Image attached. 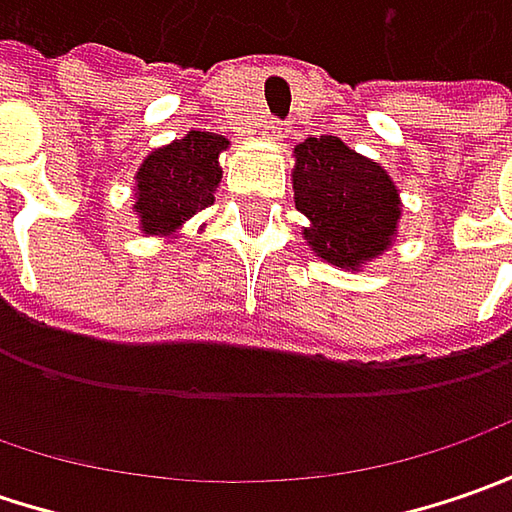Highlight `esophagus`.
I'll return each instance as SVG.
<instances>
[{
  "instance_id": "34e87169",
  "label": "esophagus",
  "mask_w": 512,
  "mask_h": 512,
  "mask_svg": "<svg viewBox=\"0 0 512 512\" xmlns=\"http://www.w3.org/2000/svg\"><path fill=\"white\" fill-rule=\"evenodd\" d=\"M262 133H265L267 139H282V133H285V128H282V122H276V119H270V122H267L265 130H262Z\"/></svg>"
}]
</instances>
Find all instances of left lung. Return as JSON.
Segmentation results:
<instances>
[{
  "label": "left lung",
  "instance_id": "1",
  "mask_svg": "<svg viewBox=\"0 0 512 512\" xmlns=\"http://www.w3.org/2000/svg\"><path fill=\"white\" fill-rule=\"evenodd\" d=\"M296 207L313 222L310 247L336 267H359L390 245L399 193L376 162L336 136L305 139L293 170Z\"/></svg>",
  "mask_w": 512,
  "mask_h": 512
}]
</instances>
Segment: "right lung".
<instances>
[{"label": "right lung", "mask_w": 512, "mask_h": 512, "mask_svg": "<svg viewBox=\"0 0 512 512\" xmlns=\"http://www.w3.org/2000/svg\"><path fill=\"white\" fill-rule=\"evenodd\" d=\"M227 139L205 130H190L145 159L136 176V213L148 233H170L213 205V187L222 179L219 153Z\"/></svg>", "instance_id": "obj_1"}]
</instances>
